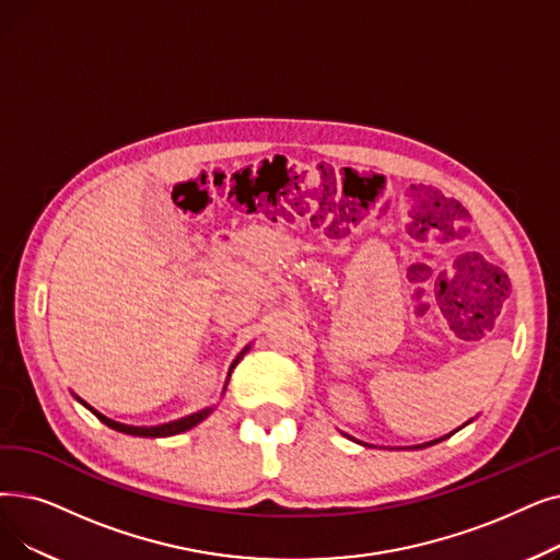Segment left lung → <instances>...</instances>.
I'll return each instance as SVG.
<instances>
[{"label":"left lung","instance_id":"8db88e82","mask_svg":"<svg viewBox=\"0 0 560 560\" xmlns=\"http://www.w3.org/2000/svg\"><path fill=\"white\" fill-rule=\"evenodd\" d=\"M436 442H442V440H434V442H428V444H421V446H415V448H425V446H432V444H436Z\"/></svg>","mask_w":560,"mask_h":560}]
</instances>
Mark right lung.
<instances>
[{"label": "right lung", "mask_w": 560, "mask_h": 560, "mask_svg": "<svg viewBox=\"0 0 560 560\" xmlns=\"http://www.w3.org/2000/svg\"><path fill=\"white\" fill-rule=\"evenodd\" d=\"M245 354V352H242ZM240 354V357H242ZM240 357L233 361V366H231V371H229V377H231V373H233V369L237 366V361H240ZM229 382V380H226ZM78 398V396H75ZM89 411H93L95 417H98L105 425H109L112 430H118V432H124V434H132V436H172V434H180V432H185V430H189V428H194V425H199L203 419H208L210 417V411L214 409V407H206V409H201V411H194V415H189V417H183V419H178V421H172V423H162V425H151V428H145V425H126V423H118V421H112V419H107L105 415H101V411H95L91 405H86L82 398H78Z\"/></svg>", "instance_id": "obj_1"}]
</instances>
